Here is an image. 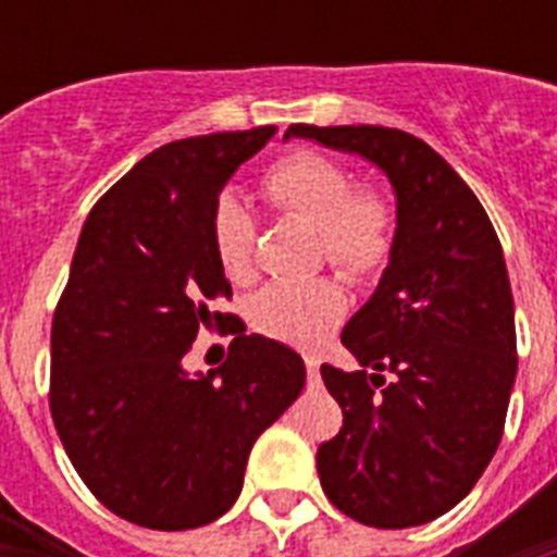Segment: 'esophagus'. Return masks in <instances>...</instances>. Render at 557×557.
Listing matches in <instances>:
<instances>
[{"label": "esophagus", "instance_id": "obj_1", "mask_svg": "<svg viewBox=\"0 0 557 557\" xmlns=\"http://www.w3.org/2000/svg\"><path fill=\"white\" fill-rule=\"evenodd\" d=\"M306 370H309V381H312V384L321 381V361H318V358L314 356L306 358Z\"/></svg>", "mask_w": 557, "mask_h": 557}]
</instances>
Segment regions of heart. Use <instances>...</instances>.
I'll use <instances>...</instances> for the list:
<instances>
[{"mask_svg": "<svg viewBox=\"0 0 557 557\" xmlns=\"http://www.w3.org/2000/svg\"><path fill=\"white\" fill-rule=\"evenodd\" d=\"M265 196L286 216L321 234L330 265L349 280H364L387 262L393 248V208L375 190H356V178L344 164L295 152L271 164L262 178ZM253 216L234 193H222L210 219L219 265L231 280L251 277ZM347 300L338 283H274L253 300L257 330L297 347H314L344 318Z\"/></svg>", "mask_w": 557, "mask_h": 557, "instance_id": "b5f03b06", "label": "heart"}]
</instances>
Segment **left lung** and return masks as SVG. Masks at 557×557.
<instances>
[{"label":"left lung","instance_id":"obj_1","mask_svg":"<svg viewBox=\"0 0 557 557\" xmlns=\"http://www.w3.org/2000/svg\"><path fill=\"white\" fill-rule=\"evenodd\" d=\"M288 138L361 156L396 193L387 269L341 335L361 370L321 367L344 428L318 448V474L358 523L422 527L474 488L500 445L518 375L500 239L471 187L416 135L295 124Z\"/></svg>","mask_w":557,"mask_h":557}]
</instances>
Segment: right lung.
Masks as SVG:
<instances>
[{
    "label": "right lung",
    "mask_w": 557,
    "mask_h": 557,
    "mask_svg": "<svg viewBox=\"0 0 557 557\" xmlns=\"http://www.w3.org/2000/svg\"><path fill=\"white\" fill-rule=\"evenodd\" d=\"M277 126L164 144L91 208L51 323V416L89 492L161 532L205 527L243 492L253 442L306 384L304 358L245 335L210 219ZM235 335L216 371L187 373L199 331Z\"/></svg>",
    "instance_id": "obj_1"
}]
</instances>
